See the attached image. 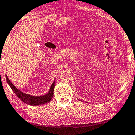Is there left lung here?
Segmentation results:
<instances>
[{
    "mask_svg": "<svg viewBox=\"0 0 135 135\" xmlns=\"http://www.w3.org/2000/svg\"><path fill=\"white\" fill-rule=\"evenodd\" d=\"M79 101H80V100H79Z\"/></svg>",
    "mask_w": 135,
    "mask_h": 135,
    "instance_id": "obj_1",
    "label": "left lung"
}]
</instances>
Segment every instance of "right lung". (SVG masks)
I'll use <instances>...</instances> for the list:
<instances>
[{"mask_svg": "<svg viewBox=\"0 0 135 135\" xmlns=\"http://www.w3.org/2000/svg\"><path fill=\"white\" fill-rule=\"evenodd\" d=\"M6 79L7 81V83L9 85L13 91L14 93L16 94V95L20 98V99L23 102L29 105L32 106H38L40 104H43L47 103L52 100V98L53 96V91H54L55 88V81L53 82L52 86H51L50 90L48 92L47 94H45L42 96H32L27 94H25L23 92L20 91L19 89L16 88V86L12 84L11 82L8 79V76L6 75Z\"/></svg>", "mask_w": 135, "mask_h": 135, "instance_id": "right-lung-1", "label": "right lung"}]
</instances>
